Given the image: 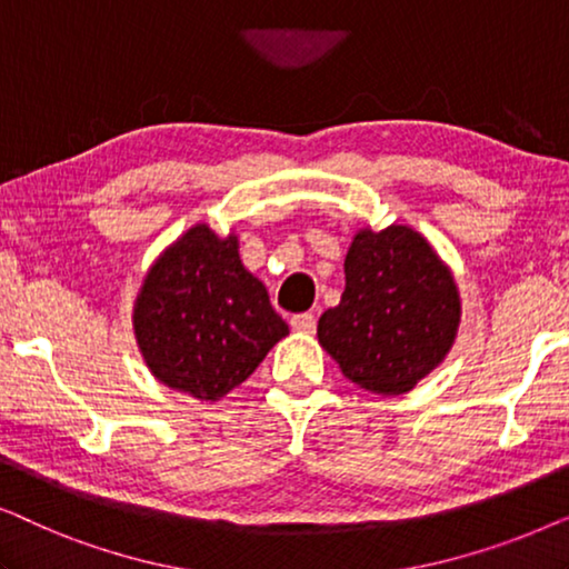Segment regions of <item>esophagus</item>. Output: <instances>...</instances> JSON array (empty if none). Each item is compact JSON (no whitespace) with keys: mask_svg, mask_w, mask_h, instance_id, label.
Wrapping results in <instances>:
<instances>
[{"mask_svg":"<svg viewBox=\"0 0 569 569\" xmlns=\"http://www.w3.org/2000/svg\"><path fill=\"white\" fill-rule=\"evenodd\" d=\"M316 313H298V316H292V329L295 331H302V333H313L316 331Z\"/></svg>","mask_w":569,"mask_h":569,"instance_id":"1","label":"esophagus"}]
</instances>
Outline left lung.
Segmentation results:
<instances>
[{
    "mask_svg": "<svg viewBox=\"0 0 569 569\" xmlns=\"http://www.w3.org/2000/svg\"><path fill=\"white\" fill-rule=\"evenodd\" d=\"M345 274L341 302L318 321V341L365 391H411L456 339L461 300L453 277L403 224L357 232Z\"/></svg>",
    "mask_w": 569,
    "mask_h": 569,
    "instance_id": "1",
    "label": "left lung"
}]
</instances>
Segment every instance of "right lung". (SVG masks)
<instances>
[{
	"label": "right lung",
	"mask_w": 569,
	"mask_h": 569,
	"mask_svg": "<svg viewBox=\"0 0 569 569\" xmlns=\"http://www.w3.org/2000/svg\"><path fill=\"white\" fill-rule=\"evenodd\" d=\"M137 341L162 383L214 401L243 383L290 329L238 259V240L197 224L150 269L134 308Z\"/></svg>",
	"instance_id": "add662e5"
}]
</instances>
